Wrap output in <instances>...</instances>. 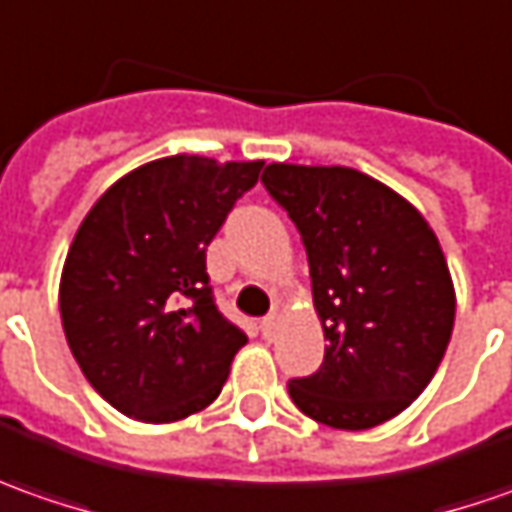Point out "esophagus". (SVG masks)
<instances>
[{
  "mask_svg": "<svg viewBox=\"0 0 512 512\" xmlns=\"http://www.w3.org/2000/svg\"><path fill=\"white\" fill-rule=\"evenodd\" d=\"M274 323H277V320H274V314H269V317H263V320H260V334H263V337H272Z\"/></svg>",
  "mask_w": 512,
  "mask_h": 512,
  "instance_id": "1",
  "label": "esophagus"
}]
</instances>
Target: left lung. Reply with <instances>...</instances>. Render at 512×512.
I'll list each match as a JSON object with an SVG mask.
<instances>
[{
	"label": "left lung",
	"instance_id": "left-lung-1",
	"mask_svg": "<svg viewBox=\"0 0 512 512\" xmlns=\"http://www.w3.org/2000/svg\"><path fill=\"white\" fill-rule=\"evenodd\" d=\"M263 184L300 229L328 340L320 371L289 382L291 402L337 431L394 419L428 388L456 317L431 223L360 169L269 164Z\"/></svg>",
	"mask_w": 512,
	"mask_h": 512
}]
</instances>
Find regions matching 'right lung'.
<instances>
[{"label":"right lung","mask_w":512,"mask_h":512,"mask_svg":"<svg viewBox=\"0 0 512 512\" xmlns=\"http://www.w3.org/2000/svg\"><path fill=\"white\" fill-rule=\"evenodd\" d=\"M263 161L169 155L84 215L59 283L67 345L115 411L164 425L212 405L246 334L215 309L206 246Z\"/></svg>","instance_id":"add662e5"}]
</instances>
